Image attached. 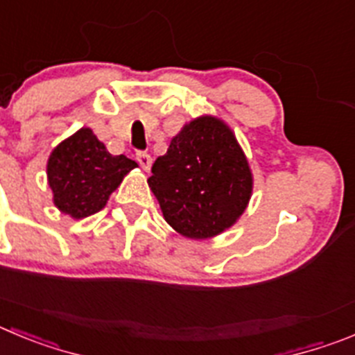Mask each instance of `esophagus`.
<instances>
[{"instance_id":"obj_1","label":"esophagus","mask_w":355,"mask_h":355,"mask_svg":"<svg viewBox=\"0 0 355 355\" xmlns=\"http://www.w3.org/2000/svg\"><path fill=\"white\" fill-rule=\"evenodd\" d=\"M137 162H139V164H141V167L144 168L146 172H148L149 168H151L153 160H151V156H149L148 153H137Z\"/></svg>"}]
</instances>
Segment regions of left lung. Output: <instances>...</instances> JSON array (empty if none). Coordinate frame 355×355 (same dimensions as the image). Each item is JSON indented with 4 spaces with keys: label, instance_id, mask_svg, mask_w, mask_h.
I'll list each match as a JSON object with an SVG mask.
<instances>
[{
    "label": "left lung",
    "instance_id": "1",
    "mask_svg": "<svg viewBox=\"0 0 355 355\" xmlns=\"http://www.w3.org/2000/svg\"><path fill=\"white\" fill-rule=\"evenodd\" d=\"M148 180L165 222L188 239H211L241 218L253 191L248 158L223 119L184 123Z\"/></svg>",
    "mask_w": 355,
    "mask_h": 355
}]
</instances>
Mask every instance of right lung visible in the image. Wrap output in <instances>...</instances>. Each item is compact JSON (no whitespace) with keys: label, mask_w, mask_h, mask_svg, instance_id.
<instances>
[{"label":"right lung","mask_w":355,"mask_h":355,"mask_svg":"<svg viewBox=\"0 0 355 355\" xmlns=\"http://www.w3.org/2000/svg\"><path fill=\"white\" fill-rule=\"evenodd\" d=\"M135 167L139 165L125 155H110L93 130L83 126L49 155L52 202L73 220L91 216L105 207L110 193Z\"/></svg>","instance_id":"1"}]
</instances>
